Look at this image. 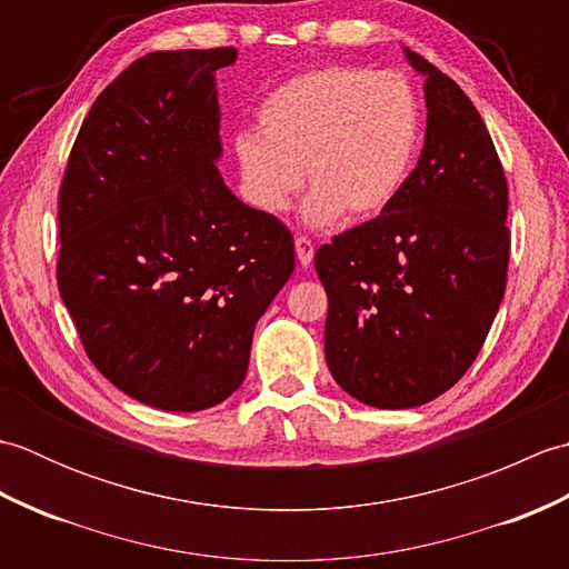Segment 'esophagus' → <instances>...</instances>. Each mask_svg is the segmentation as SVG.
I'll list each match as a JSON object with an SVG mask.
<instances>
[{"label": "esophagus", "instance_id": "obj_1", "mask_svg": "<svg viewBox=\"0 0 569 569\" xmlns=\"http://www.w3.org/2000/svg\"><path fill=\"white\" fill-rule=\"evenodd\" d=\"M296 257L300 261V266L312 263V257H316V249H312V241L308 237H296Z\"/></svg>", "mask_w": 569, "mask_h": 569}]
</instances>
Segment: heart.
<instances>
[{
    "label": "heart",
    "instance_id": "1",
    "mask_svg": "<svg viewBox=\"0 0 569 569\" xmlns=\"http://www.w3.org/2000/svg\"><path fill=\"white\" fill-rule=\"evenodd\" d=\"M420 112L393 72L330 66L283 82L259 110V137L237 139L247 198L266 214L291 208L307 171L308 224L369 220L403 188L418 149Z\"/></svg>",
    "mask_w": 569,
    "mask_h": 569
}]
</instances>
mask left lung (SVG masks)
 I'll return each instance as SVG.
<instances>
[{
    "mask_svg": "<svg viewBox=\"0 0 569 569\" xmlns=\"http://www.w3.org/2000/svg\"><path fill=\"white\" fill-rule=\"evenodd\" d=\"M426 78L416 171L379 217L316 253L328 291L325 357L373 408H416L465 377L497 318L509 269V188L477 107L403 48Z\"/></svg>",
    "mask_w": 569,
    "mask_h": 569,
    "instance_id": "1",
    "label": "left lung"
}]
</instances>
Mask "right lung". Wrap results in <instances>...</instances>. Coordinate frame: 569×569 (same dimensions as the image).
<instances>
[{"instance_id": "obj_1", "label": "right lung", "mask_w": 569, "mask_h": 569, "mask_svg": "<svg viewBox=\"0 0 569 569\" xmlns=\"http://www.w3.org/2000/svg\"><path fill=\"white\" fill-rule=\"evenodd\" d=\"M237 48L159 51L104 88L58 198V288L92 365L137 401L192 413L247 377L293 237L224 186L214 72Z\"/></svg>"}]
</instances>
